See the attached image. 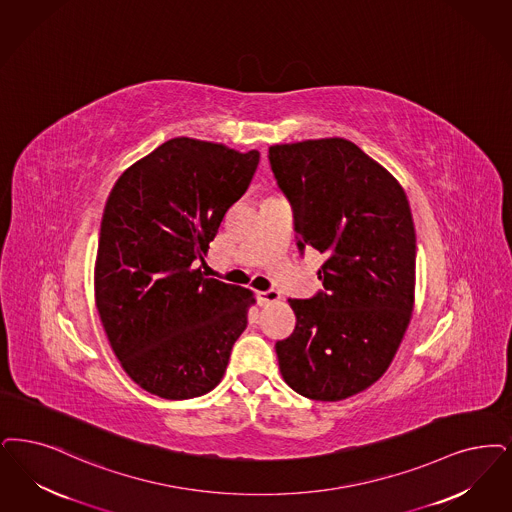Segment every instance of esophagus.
Wrapping results in <instances>:
<instances>
[{
	"mask_svg": "<svg viewBox=\"0 0 512 512\" xmlns=\"http://www.w3.org/2000/svg\"><path fill=\"white\" fill-rule=\"evenodd\" d=\"M276 301H280V293H278V291H274V289L259 291V293H257V303H259L261 307L272 305V303H276Z\"/></svg>",
	"mask_w": 512,
	"mask_h": 512,
	"instance_id": "esophagus-1",
	"label": "esophagus"
}]
</instances>
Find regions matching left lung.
Here are the masks:
<instances>
[{
	"mask_svg": "<svg viewBox=\"0 0 512 512\" xmlns=\"http://www.w3.org/2000/svg\"><path fill=\"white\" fill-rule=\"evenodd\" d=\"M268 160L295 215L297 246L326 255L324 289L289 299L293 333L276 343L301 396L337 402L389 369L415 299V226L404 188L347 139L274 144Z\"/></svg>",
	"mask_w": 512,
	"mask_h": 512,
	"instance_id": "left-lung-1",
	"label": "left lung"
}]
</instances>
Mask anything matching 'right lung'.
I'll use <instances>...</instances> for the list:
<instances>
[{
    "mask_svg": "<svg viewBox=\"0 0 512 512\" xmlns=\"http://www.w3.org/2000/svg\"><path fill=\"white\" fill-rule=\"evenodd\" d=\"M259 152L177 137L125 169L104 205L95 303L125 373L165 400L215 389L253 291L200 268Z\"/></svg>",
    "mask_w": 512,
    "mask_h": 512,
    "instance_id": "obj_1",
    "label": "right lung"
}]
</instances>
